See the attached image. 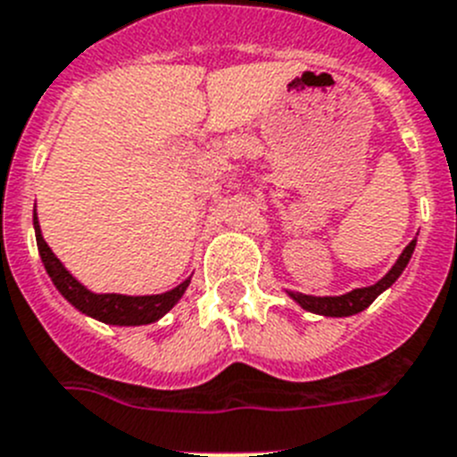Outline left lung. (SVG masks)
Here are the masks:
<instances>
[{
	"label": "left lung",
	"mask_w": 457,
	"mask_h": 457,
	"mask_svg": "<svg viewBox=\"0 0 457 457\" xmlns=\"http://www.w3.org/2000/svg\"><path fill=\"white\" fill-rule=\"evenodd\" d=\"M413 248H416V239H413L404 251H402L397 262L393 264V270L383 276L381 281L374 283V286L370 287H355V290H351V293L346 295H339V297H312V295H302V293H287V295H290V297L302 306V309H306V312H312V313H320V316L341 318V316H353V313L365 312L367 306L377 300L383 290H388V287L400 278V274L404 271L409 260H411Z\"/></svg>",
	"instance_id": "8db88e82"
}]
</instances>
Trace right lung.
I'll use <instances>...</instances> for the list:
<instances>
[{"instance_id": "obj_1", "label": "right lung", "mask_w": 457, "mask_h": 457, "mask_svg": "<svg viewBox=\"0 0 457 457\" xmlns=\"http://www.w3.org/2000/svg\"><path fill=\"white\" fill-rule=\"evenodd\" d=\"M34 235H37V246H39V255L44 260V267L51 276V281L62 293L64 300L69 304H74L80 313H86L90 318H97L102 323L109 325H148L155 323L157 318H162L170 312L176 302L181 300L186 293L187 281L181 286H176L174 290L162 295H141V297H129V295H116V293H90L86 286H80L74 276L64 270V264L55 258V253L48 248V244L41 237L39 220H37V211H34Z\"/></svg>"}]
</instances>
